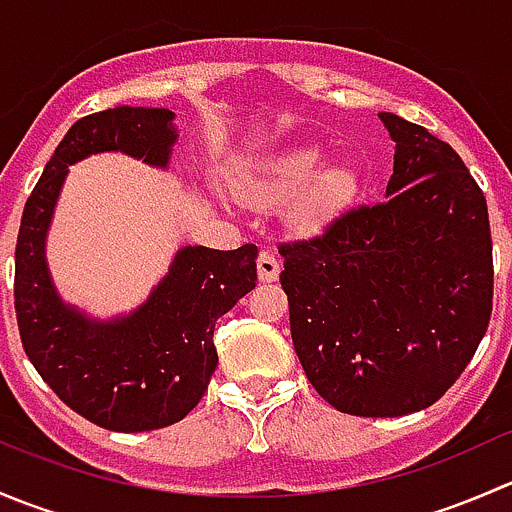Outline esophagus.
I'll list each match as a JSON object with an SVG mask.
<instances>
[{"label": "esophagus", "instance_id": "34e87169", "mask_svg": "<svg viewBox=\"0 0 512 512\" xmlns=\"http://www.w3.org/2000/svg\"><path fill=\"white\" fill-rule=\"evenodd\" d=\"M257 277H260V282H275L280 277V260L272 252H260V257H257Z\"/></svg>", "mask_w": 512, "mask_h": 512}]
</instances>
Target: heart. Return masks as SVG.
Segmentation results:
<instances>
[{
    "label": "heart",
    "mask_w": 512,
    "mask_h": 512,
    "mask_svg": "<svg viewBox=\"0 0 512 512\" xmlns=\"http://www.w3.org/2000/svg\"><path fill=\"white\" fill-rule=\"evenodd\" d=\"M327 153L317 143H297L252 158L227 173V185L242 203L270 210L285 203L282 220L299 235L322 230L352 205L359 175L352 165H324Z\"/></svg>",
    "instance_id": "obj_1"
}]
</instances>
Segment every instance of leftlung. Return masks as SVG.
I'll use <instances>...</instances> for the list:
<instances>
[{
	"label": "left lung",
	"instance_id": "8db88e82",
	"mask_svg": "<svg viewBox=\"0 0 512 512\" xmlns=\"http://www.w3.org/2000/svg\"><path fill=\"white\" fill-rule=\"evenodd\" d=\"M396 143L386 203L285 242L280 282L309 384L352 416L436 404L476 354L493 309L483 190L423 126L379 113Z\"/></svg>",
	"mask_w": 512,
	"mask_h": 512
}]
</instances>
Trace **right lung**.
Segmentation results:
<instances>
[{
	"label": "right lung",
	"instance_id": "add662e5",
	"mask_svg": "<svg viewBox=\"0 0 512 512\" xmlns=\"http://www.w3.org/2000/svg\"><path fill=\"white\" fill-rule=\"evenodd\" d=\"M168 108L116 106L69 128L24 205L14 252V309L24 352L66 406L108 431H153L198 406L218 352L215 322L257 280V247H180L146 302L96 319L66 304L46 262V235L69 165L126 153L168 168L178 141Z\"/></svg>",
	"mask_w": 512,
	"mask_h": 512
}]
</instances>
